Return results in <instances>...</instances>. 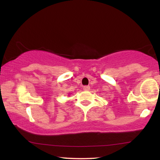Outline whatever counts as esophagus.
Segmentation results:
<instances>
[{
    "mask_svg": "<svg viewBox=\"0 0 160 160\" xmlns=\"http://www.w3.org/2000/svg\"><path fill=\"white\" fill-rule=\"evenodd\" d=\"M83 89H84V90H85V91H88V90L90 89V87L89 86H84Z\"/></svg>",
    "mask_w": 160,
    "mask_h": 160,
    "instance_id": "34e87169",
    "label": "esophagus"
}]
</instances>
